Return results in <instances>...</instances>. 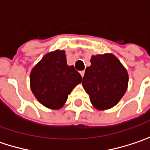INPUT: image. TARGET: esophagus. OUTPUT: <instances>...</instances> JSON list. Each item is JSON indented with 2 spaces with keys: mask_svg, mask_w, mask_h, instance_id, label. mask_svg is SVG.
Listing matches in <instances>:
<instances>
[{
  "mask_svg": "<svg viewBox=\"0 0 150 150\" xmlns=\"http://www.w3.org/2000/svg\"><path fill=\"white\" fill-rule=\"evenodd\" d=\"M84 73H85V72H84V71H81V72H80V74H81V76H82L83 78Z\"/></svg>",
  "mask_w": 150,
  "mask_h": 150,
  "instance_id": "1",
  "label": "esophagus"
}]
</instances>
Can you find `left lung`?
I'll list each match as a JSON object with an SVG mask.
<instances>
[{
    "instance_id": "left-lung-1",
    "label": "left lung",
    "mask_w": 150,
    "mask_h": 150,
    "mask_svg": "<svg viewBox=\"0 0 150 150\" xmlns=\"http://www.w3.org/2000/svg\"><path fill=\"white\" fill-rule=\"evenodd\" d=\"M91 66L85 70L83 87L98 110H107L123 98L129 83V74L112 53L93 55Z\"/></svg>"
}]
</instances>
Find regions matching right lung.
I'll return each instance as SVG.
<instances>
[{
  "label": "right lung",
  "mask_w": 150,
  "mask_h": 150,
  "mask_svg": "<svg viewBox=\"0 0 150 150\" xmlns=\"http://www.w3.org/2000/svg\"><path fill=\"white\" fill-rule=\"evenodd\" d=\"M82 82L80 73L67 64L64 50L44 56L30 74V86L38 102L51 109H60L72 90Z\"/></svg>",
  "instance_id": "1"
}]
</instances>
